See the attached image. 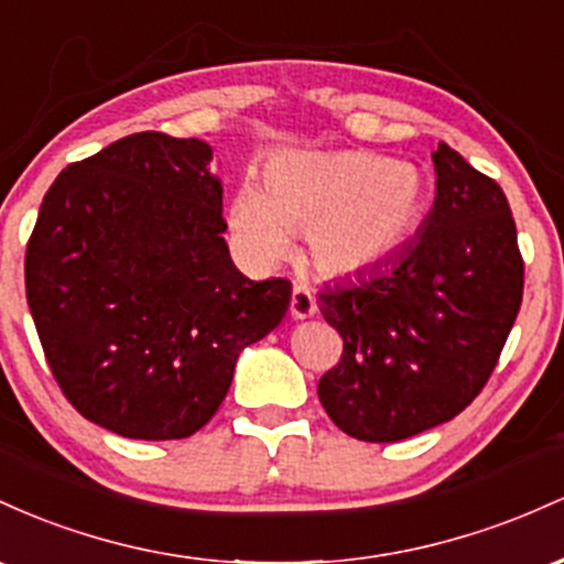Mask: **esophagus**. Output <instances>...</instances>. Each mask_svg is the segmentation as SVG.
I'll return each mask as SVG.
<instances>
[{
  "label": "esophagus",
  "instance_id": "esophagus-1",
  "mask_svg": "<svg viewBox=\"0 0 564 564\" xmlns=\"http://www.w3.org/2000/svg\"><path fill=\"white\" fill-rule=\"evenodd\" d=\"M316 314V303L303 284H295L293 295H290V316L293 319H308V316Z\"/></svg>",
  "mask_w": 564,
  "mask_h": 564
}]
</instances>
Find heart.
Masks as SVG:
<instances>
[{"label":"heart","instance_id":"b5f03b06","mask_svg":"<svg viewBox=\"0 0 564 564\" xmlns=\"http://www.w3.org/2000/svg\"><path fill=\"white\" fill-rule=\"evenodd\" d=\"M426 178L413 162L370 151H284L263 188L245 181L229 207L234 248L252 265H276L306 231L316 274L354 280L381 269L419 231Z\"/></svg>","mask_w":564,"mask_h":564}]
</instances>
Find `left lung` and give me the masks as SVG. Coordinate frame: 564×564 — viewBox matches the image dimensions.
Returning a JSON list of instances; mask_svg holds the SVG:
<instances>
[{"label":"left lung","instance_id":"8db88e82","mask_svg":"<svg viewBox=\"0 0 564 564\" xmlns=\"http://www.w3.org/2000/svg\"><path fill=\"white\" fill-rule=\"evenodd\" d=\"M432 162L436 197L413 242L316 301L344 338L316 394L354 440L400 442L455 419L520 312L524 265L501 186L442 141Z\"/></svg>","mask_w":564,"mask_h":564}]
</instances>
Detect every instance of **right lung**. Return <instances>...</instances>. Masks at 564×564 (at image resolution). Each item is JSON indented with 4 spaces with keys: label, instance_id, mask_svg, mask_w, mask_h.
Returning <instances> with one entry per match:
<instances>
[{
    "label": "right lung",
    "instance_id": "obj_1",
    "mask_svg": "<svg viewBox=\"0 0 564 564\" xmlns=\"http://www.w3.org/2000/svg\"><path fill=\"white\" fill-rule=\"evenodd\" d=\"M199 138L135 132L68 164L26 248L44 357L87 421L183 440L213 419L239 354L288 314L290 282L229 256L224 183Z\"/></svg>",
    "mask_w": 564,
    "mask_h": 564
}]
</instances>
